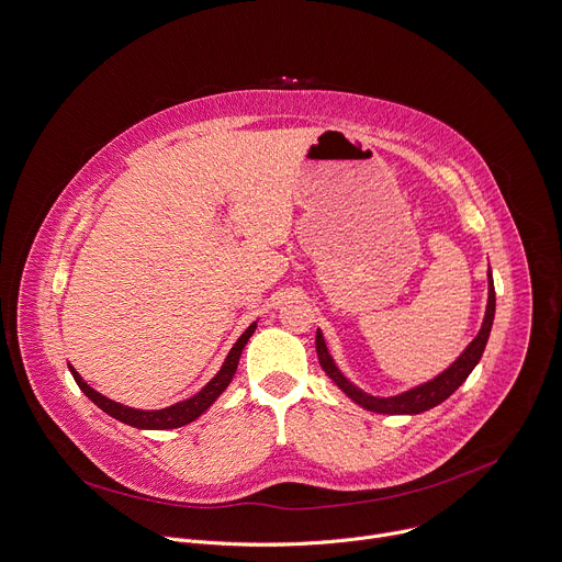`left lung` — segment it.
<instances>
[{"instance_id": "left-lung-1", "label": "left lung", "mask_w": 562, "mask_h": 562, "mask_svg": "<svg viewBox=\"0 0 562 562\" xmlns=\"http://www.w3.org/2000/svg\"><path fill=\"white\" fill-rule=\"evenodd\" d=\"M493 315H495V290H493V279H491V270H488V303H486V315H484V324L477 333V337L469 344V348L458 357V361L447 368L442 375L435 378L428 384H422L408 393H402L397 397H372L368 393H361L357 386H352L341 372L337 370V366L333 363V357L328 355L324 335L317 333V355H319V363L326 370V375L352 400L357 402L361 408L372 411V413H384V415H415V413H424L432 406L442 404L447 397H451L462 384L464 380L471 375V370L475 368V363L480 361L488 333H491V324H493Z\"/></svg>"}]
</instances>
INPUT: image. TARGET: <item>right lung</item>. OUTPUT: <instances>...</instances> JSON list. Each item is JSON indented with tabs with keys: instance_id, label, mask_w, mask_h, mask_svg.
<instances>
[{
	"instance_id": "obj_1",
	"label": "right lung",
	"mask_w": 562,
	"mask_h": 562,
	"mask_svg": "<svg viewBox=\"0 0 562 562\" xmlns=\"http://www.w3.org/2000/svg\"><path fill=\"white\" fill-rule=\"evenodd\" d=\"M255 330H257V324L249 326V328L238 337V341H236L234 348L229 350V355H227L223 368L216 372V378H214L199 395H194V397H190V400H184V402H178V404H173V406H169V408H162V411H136V408H130V406H122V404H117V402H111V400H106L104 395L95 393L87 382H82V378L78 375L74 366H69V370H71V375H74L76 384L80 386V391H82L98 408H102L106 415H111V417H115V419H120V422H124V424H130V426L147 428V430L178 428V426H184V424L194 422L199 415H203V413L216 402V397L227 389V384L232 382L234 372H236L240 352H243L247 339L252 337Z\"/></svg>"
}]
</instances>
